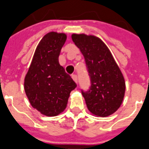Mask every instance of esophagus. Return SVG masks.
Masks as SVG:
<instances>
[{
    "label": "esophagus",
    "mask_w": 149,
    "mask_h": 149,
    "mask_svg": "<svg viewBox=\"0 0 149 149\" xmlns=\"http://www.w3.org/2000/svg\"><path fill=\"white\" fill-rule=\"evenodd\" d=\"M71 77H72L73 80H74L75 83H78V77H77L76 74H72V75H71Z\"/></svg>",
    "instance_id": "esophagus-1"
}]
</instances>
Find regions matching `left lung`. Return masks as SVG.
I'll use <instances>...</instances> for the list:
<instances>
[{
	"mask_svg": "<svg viewBox=\"0 0 149 149\" xmlns=\"http://www.w3.org/2000/svg\"><path fill=\"white\" fill-rule=\"evenodd\" d=\"M84 56L91 80L89 90L82 95L91 113L106 117L118 110L123 102L125 81L109 49L95 36H71Z\"/></svg>",
	"mask_w": 149,
	"mask_h": 149,
	"instance_id": "1",
	"label": "left lung"
}]
</instances>
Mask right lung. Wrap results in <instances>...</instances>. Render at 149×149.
<instances>
[{
  "label": "right lung",
  "mask_w": 149,
  "mask_h": 149,
  "mask_svg": "<svg viewBox=\"0 0 149 149\" xmlns=\"http://www.w3.org/2000/svg\"><path fill=\"white\" fill-rule=\"evenodd\" d=\"M66 40L65 33L50 32L40 41L25 78V91L33 108L55 116L66 107L70 91L77 86L58 56Z\"/></svg>",
  "instance_id": "obj_1"
}]
</instances>
